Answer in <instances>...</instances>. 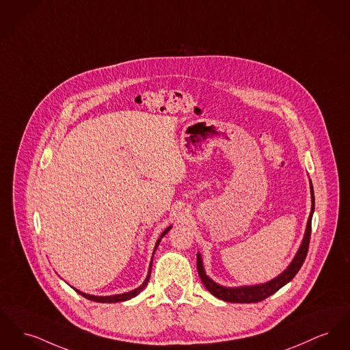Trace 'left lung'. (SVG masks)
<instances>
[{"label": "left lung", "mask_w": 350, "mask_h": 350, "mask_svg": "<svg viewBox=\"0 0 350 350\" xmlns=\"http://www.w3.org/2000/svg\"><path fill=\"white\" fill-rule=\"evenodd\" d=\"M309 184H310L309 189H310L312 207H310V213H309L308 222H307V227H306L303 242L299 247L295 258L289 263V266L280 275H278L276 278H273L272 280H269L267 283L255 284V286H242V287H225V286H221V284L215 283L213 279H210L206 275L202 256L198 252L197 254L198 275H200L206 289L211 295H214L215 297H218L224 301H228V303H258V301H262V300L267 299L268 296H271L272 293L279 291L280 288L286 286L295 278V275L299 272V269L301 268L304 260H306V256H307V252H308L309 239H310L312 215H313V211H314V194H313V186H312L310 181H309Z\"/></svg>", "instance_id": "8db88e82"}]
</instances>
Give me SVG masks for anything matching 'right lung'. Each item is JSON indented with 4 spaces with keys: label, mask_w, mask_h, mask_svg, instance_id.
I'll list each match as a JSON object with an SVG mask.
<instances>
[{
    "label": "right lung",
    "mask_w": 350,
    "mask_h": 350,
    "mask_svg": "<svg viewBox=\"0 0 350 350\" xmlns=\"http://www.w3.org/2000/svg\"><path fill=\"white\" fill-rule=\"evenodd\" d=\"M172 228V226L166 227L165 228L164 232L161 234V237L159 238V241L156 242V246H154V250H153V254L156 252V250H157V247L160 245V242H161V239H163V237H164L165 234L169 231ZM152 259H153V256H152ZM150 271H152V260H150V265H149V269H148V276L145 278L144 283L140 286V287L135 288V289H132V291H129V292H125V293H120V295H112V296H95V295H88V293H84L82 291H79V289H77V288H74L79 295H82L83 297H85V299H88V300H92V301H98V303H119V301H125V300H129V299H132V297H135V296H137L145 287H146V284H148V282H149V278H150Z\"/></svg>",
    "instance_id": "obj_1"
}]
</instances>
